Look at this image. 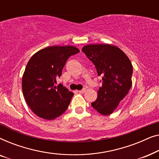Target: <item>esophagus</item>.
Listing matches in <instances>:
<instances>
[{"mask_svg":"<svg viewBox=\"0 0 159 159\" xmlns=\"http://www.w3.org/2000/svg\"><path fill=\"white\" fill-rule=\"evenodd\" d=\"M86 91V89H83V90H78L77 92H79L80 93H84V92Z\"/></svg>","mask_w":159,"mask_h":159,"instance_id":"esophagus-1","label":"esophagus"}]
</instances>
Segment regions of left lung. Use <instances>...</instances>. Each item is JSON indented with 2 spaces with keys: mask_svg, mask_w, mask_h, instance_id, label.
I'll return each mask as SVG.
<instances>
[{
  "mask_svg": "<svg viewBox=\"0 0 159 159\" xmlns=\"http://www.w3.org/2000/svg\"><path fill=\"white\" fill-rule=\"evenodd\" d=\"M82 51L102 77V87L91 106L103 116L111 114L132 85V63L120 48L109 44L87 45Z\"/></svg>",
  "mask_w": 159,
  "mask_h": 159,
  "instance_id": "obj_1",
  "label": "left lung"
}]
</instances>
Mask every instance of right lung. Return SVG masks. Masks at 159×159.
Segmentation results:
<instances>
[{
  "mask_svg": "<svg viewBox=\"0 0 159 159\" xmlns=\"http://www.w3.org/2000/svg\"><path fill=\"white\" fill-rule=\"evenodd\" d=\"M80 50L71 45L46 47L32 56L23 74L22 92L30 109L40 118L53 120L67 109L74 93L56 79L71 56Z\"/></svg>",
  "mask_w": 159,
  "mask_h": 159,
  "instance_id": "1",
  "label": "right lung"
}]
</instances>
